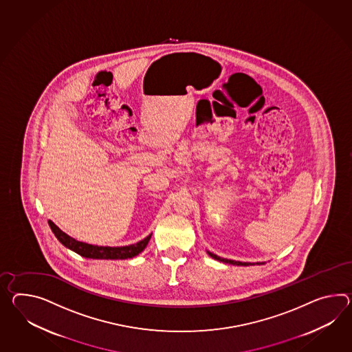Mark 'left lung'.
Returning a JSON list of instances; mask_svg holds the SVG:
<instances>
[{
    "label": "left lung",
    "instance_id": "1",
    "mask_svg": "<svg viewBox=\"0 0 352 352\" xmlns=\"http://www.w3.org/2000/svg\"><path fill=\"white\" fill-rule=\"evenodd\" d=\"M208 254L211 256V257L214 258V259H217V261H221V262H225V263H229V265H236V266H249V265H252V263H243V262H238V261H232V259H226V258L217 257L216 254H212V253H210L208 252ZM258 265H261V263H258Z\"/></svg>",
    "mask_w": 352,
    "mask_h": 352
}]
</instances>
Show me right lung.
Instances as JSON below:
<instances>
[{"label":"right lung","mask_w":352,"mask_h":352,"mask_svg":"<svg viewBox=\"0 0 352 352\" xmlns=\"http://www.w3.org/2000/svg\"><path fill=\"white\" fill-rule=\"evenodd\" d=\"M48 223L56 238L60 240L65 247L76 252L81 257L93 258V259H126V258L135 257L146 248L148 240L151 238V234H150L148 236H146L145 239L127 247H99V245H91L87 243L78 241L69 236L66 232H62L60 228L56 226L52 221H48Z\"/></svg>","instance_id":"obj_1"}]
</instances>
